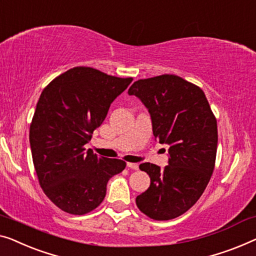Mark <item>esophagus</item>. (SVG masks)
Returning a JSON list of instances; mask_svg holds the SVG:
<instances>
[{
    "label": "esophagus",
    "instance_id": "1",
    "mask_svg": "<svg viewBox=\"0 0 256 256\" xmlns=\"http://www.w3.org/2000/svg\"><path fill=\"white\" fill-rule=\"evenodd\" d=\"M127 168L132 170H138V164H135V162H127Z\"/></svg>",
    "mask_w": 256,
    "mask_h": 256
}]
</instances>
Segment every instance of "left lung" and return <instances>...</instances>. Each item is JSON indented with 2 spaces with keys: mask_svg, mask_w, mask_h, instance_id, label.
Segmentation results:
<instances>
[{
  "mask_svg": "<svg viewBox=\"0 0 256 256\" xmlns=\"http://www.w3.org/2000/svg\"><path fill=\"white\" fill-rule=\"evenodd\" d=\"M149 110L154 138L168 144V165H140L150 187L136 198L138 209L156 220L179 217L198 202L212 176L217 121L201 88L176 75L138 80L128 90Z\"/></svg>",
  "mask_w": 256,
  "mask_h": 256,
  "instance_id": "left-lung-1",
  "label": "left lung"
}]
</instances>
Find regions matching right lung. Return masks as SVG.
I'll use <instances>...</instances> for the list:
<instances>
[{"label":"right lung","instance_id":"add662e5","mask_svg":"<svg viewBox=\"0 0 256 256\" xmlns=\"http://www.w3.org/2000/svg\"><path fill=\"white\" fill-rule=\"evenodd\" d=\"M132 80L75 66L42 92L30 127L32 159L44 192L66 212L97 208L108 180L124 170V160L98 157L84 146Z\"/></svg>","mask_w":256,"mask_h":256}]
</instances>
